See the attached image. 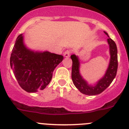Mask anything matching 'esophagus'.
<instances>
[{
	"instance_id": "1",
	"label": "esophagus",
	"mask_w": 129,
	"mask_h": 129,
	"mask_svg": "<svg viewBox=\"0 0 129 129\" xmlns=\"http://www.w3.org/2000/svg\"><path fill=\"white\" fill-rule=\"evenodd\" d=\"M71 52H71V50H67L64 52V54H63V55H64V57H69L70 56V55H71Z\"/></svg>"
}]
</instances>
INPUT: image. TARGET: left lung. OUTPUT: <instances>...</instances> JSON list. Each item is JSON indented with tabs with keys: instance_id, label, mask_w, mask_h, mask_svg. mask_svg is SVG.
I'll return each mask as SVG.
<instances>
[{
	"instance_id": "8db88e82",
	"label": "left lung",
	"mask_w": 129,
	"mask_h": 129,
	"mask_svg": "<svg viewBox=\"0 0 129 129\" xmlns=\"http://www.w3.org/2000/svg\"><path fill=\"white\" fill-rule=\"evenodd\" d=\"M104 33L109 37L107 39L110 47V61L104 77L98 82L95 86L88 85L87 83L82 79L79 73V61L77 57L75 55L71 56L72 60V79L75 86L80 92L88 95H95L99 94L105 90L110 85L115 77L118 68L117 49L115 42L109 37L107 32Z\"/></svg>"
}]
</instances>
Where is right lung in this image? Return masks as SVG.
Instances as JSON below:
<instances>
[{
  "mask_svg": "<svg viewBox=\"0 0 129 129\" xmlns=\"http://www.w3.org/2000/svg\"><path fill=\"white\" fill-rule=\"evenodd\" d=\"M63 58L49 52H34L28 50L20 34L12 50L10 63L19 85L26 92H36L44 89L50 83L54 69Z\"/></svg>",
  "mask_w": 129,
  "mask_h": 129,
  "instance_id": "obj_1",
  "label": "right lung"
}]
</instances>
